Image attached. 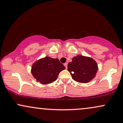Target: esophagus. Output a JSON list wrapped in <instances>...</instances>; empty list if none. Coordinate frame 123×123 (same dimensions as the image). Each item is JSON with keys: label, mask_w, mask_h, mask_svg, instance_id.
I'll use <instances>...</instances> for the list:
<instances>
[{"label": "esophagus", "mask_w": 123, "mask_h": 123, "mask_svg": "<svg viewBox=\"0 0 123 123\" xmlns=\"http://www.w3.org/2000/svg\"><path fill=\"white\" fill-rule=\"evenodd\" d=\"M64 66H65V67H66V68H67V66H68V64L67 63H64Z\"/></svg>", "instance_id": "esophagus-1"}]
</instances>
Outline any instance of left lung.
Wrapping results in <instances>:
<instances>
[{
	"label": "left lung",
	"mask_w": 123,
	"mask_h": 123,
	"mask_svg": "<svg viewBox=\"0 0 123 123\" xmlns=\"http://www.w3.org/2000/svg\"><path fill=\"white\" fill-rule=\"evenodd\" d=\"M68 64V71L75 81L87 83L93 79L98 70L97 63L91 57L78 55Z\"/></svg>",
	"instance_id": "1"
}]
</instances>
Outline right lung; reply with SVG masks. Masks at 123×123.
Masks as SVG:
<instances>
[{"instance_id": "right-lung-1", "label": "right lung", "mask_w": 123, "mask_h": 123, "mask_svg": "<svg viewBox=\"0 0 123 123\" xmlns=\"http://www.w3.org/2000/svg\"><path fill=\"white\" fill-rule=\"evenodd\" d=\"M66 69L58 59L49 56L42 58L35 62L31 68L34 78L41 84H47L57 79L59 73Z\"/></svg>"}]
</instances>
